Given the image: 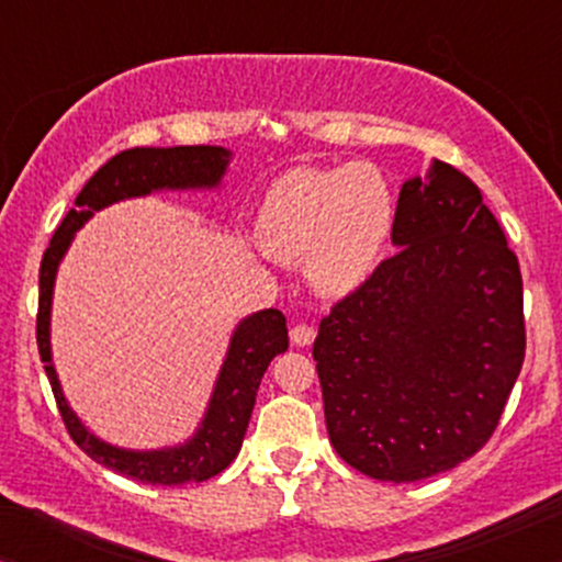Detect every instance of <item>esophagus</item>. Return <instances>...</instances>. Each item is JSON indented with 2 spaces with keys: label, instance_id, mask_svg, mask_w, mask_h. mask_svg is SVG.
Listing matches in <instances>:
<instances>
[{
  "label": "esophagus",
  "instance_id": "34e87169",
  "mask_svg": "<svg viewBox=\"0 0 562 562\" xmlns=\"http://www.w3.org/2000/svg\"><path fill=\"white\" fill-rule=\"evenodd\" d=\"M314 327L308 325H295L293 330H290V340H293V346H312L314 344Z\"/></svg>",
  "mask_w": 562,
  "mask_h": 562
}]
</instances>
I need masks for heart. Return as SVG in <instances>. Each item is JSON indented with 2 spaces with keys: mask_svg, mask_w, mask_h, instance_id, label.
<instances>
[{
  "mask_svg": "<svg viewBox=\"0 0 562 562\" xmlns=\"http://www.w3.org/2000/svg\"><path fill=\"white\" fill-rule=\"evenodd\" d=\"M393 227V195L370 164L295 169L269 187L256 240L274 259L306 267L308 285L340 299L375 272Z\"/></svg>",
  "mask_w": 562,
  "mask_h": 562,
  "instance_id": "heart-1",
  "label": "heart"
}]
</instances>
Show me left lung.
Instances as JSON below:
<instances>
[{"label":"left lung","mask_w":562,"mask_h":562,"mask_svg":"<svg viewBox=\"0 0 562 562\" xmlns=\"http://www.w3.org/2000/svg\"><path fill=\"white\" fill-rule=\"evenodd\" d=\"M391 243L319 322L314 362L335 451L412 483L492 438L526 357L524 280L479 187L443 160L402 184Z\"/></svg>","instance_id":"1"}]
</instances>
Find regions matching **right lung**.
I'll return each mask as SVG.
<instances>
[{
	"label": "right lung",
	"instance_id": "1",
	"mask_svg": "<svg viewBox=\"0 0 562 562\" xmlns=\"http://www.w3.org/2000/svg\"><path fill=\"white\" fill-rule=\"evenodd\" d=\"M229 160L232 153L227 147L214 145L132 147V150L119 153L83 184L76 198V209H70L60 227L55 229L49 248L44 250L42 269H38V357L44 362V372L53 385L57 409H60L70 438L100 465L134 481L153 483V486H182V483L209 481L235 460L243 447L245 430H248L263 372L277 353L288 351L285 317L277 308H263V312L240 319L229 338L227 357L218 370L209 409H205L195 434L184 443L150 451L121 449L97 438L70 409L66 393L60 389L53 364V346H49L55 277L76 232L94 216V211L108 209L119 200L142 198L160 190H214L222 184Z\"/></svg>",
	"mask_w": 562,
	"mask_h": 562
}]
</instances>
